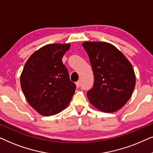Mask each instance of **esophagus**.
Returning <instances> with one entry per match:
<instances>
[{"label": "esophagus", "instance_id": "34e87169", "mask_svg": "<svg viewBox=\"0 0 153 153\" xmlns=\"http://www.w3.org/2000/svg\"><path fill=\"white\" fill-rule=\"evenodd\" d=\"M76 85L77 88H79L81 85V81H78L77 82H76Z\"/></svg>", "mask_w": 153, "mask_h": 153}]
</instances>
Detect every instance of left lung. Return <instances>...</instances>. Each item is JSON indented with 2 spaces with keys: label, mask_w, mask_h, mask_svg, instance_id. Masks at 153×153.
I'll use <instances>...</instances> for the list:
<instances>
[{
  "label": "left lung",
  "mask_w": 153,
  "mask_h": 153,
  "mask_svg": "<svg viewBox=\"0 0 153 153\" xmlns=\"http://www.w3.org/2000/svg\"><path fill=\"white\" fill-rule=\"evenodd\" d=\"M88 56L94 74L93 88L87 96L102 111H118L131 97L136 84L133 67L114 45L102 42L82 44Z\"/></svg>",
  "instance_id": "left-lung-1"
}]
</instances>
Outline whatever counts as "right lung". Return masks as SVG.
I'll return each instance as SVG.
<instances>
[{
	"label": "right lung",
	"mask_w": 153,
	"mask_h": 153,
	"mask_svg": "<svg viewBox=\"0 0 153 153\" xmlns=\"http://www.w3.org/2000/svg\"><path fill=\"white\" fill-rule=\"evenodd\" d=\"M70 44H51L33 53L25 64L20 83L29 104L39 114L49 116L62 111L74 95L62 56Z\"/></svg>",
	"instance_id": "obj_1"
}]
</instances>
